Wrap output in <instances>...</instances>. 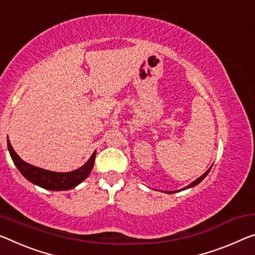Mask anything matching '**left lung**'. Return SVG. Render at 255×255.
<instances>
[{
	"label": "left lung",
	"instance_id": "left-lung-1",
	"mask_svg": "<svg viewBox=\"0 0 255 255\" xmlns=\"http://www.w3.org/2000/svg\"><path fill=\"white\" fill-rule=\"evenodd\" d=\"M210 170H211V167L209 168V170H207V171L205 172V173H204V174H203V175H201V177H199L198 179H196V180H195V181H193V182H191V183H190V185H188L187 187H185V188H182V189H180V190H185V189H188V188H191V187H195V186H197V185H198V183H199V182H201V181H202V180H204V178L206 177V175H207V174H209V172H210ZM180 190H178V191H180ZM166 193H167V194H173V193H175V191H166Z\"/></svg>",
	"mask_w": 255,
	"mask_h": 255
}]
</instances>
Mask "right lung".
<instances>
[{"label":"right lung","mask_w":255,"mask_h":255,"mask_svg":"<svg viewBox=\"0 0 255 255\" xmlns=\"http://www.w3.org/2000/svg\"><path fill=\"white\" fill-rule=\"evenodd\" d=\"M7 149H9L10 156L13 160L14 165L17 166L23 177L28 180V181L34 183V185H37L49 190H69L72 188H75L77 185H80L82 181H84L89 177L96 158L95 151L83 166H81L75 171L65 172V173L61 172L60 173V172L48 171L44 170V168L30 165V164L26 163L14 151L9 139H7Z\"/></svg>","instance_id":"obj_1"}]
</instances>
